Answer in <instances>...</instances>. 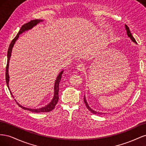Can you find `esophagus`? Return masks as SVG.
Wrapping results in <instances>:
<instances>
[{"label":"esophagus","instance_id":"obj_1","mask_svg":"<svg viewBox=\"0 0 146 146\" xmlns=\"http://www.w3.org/2000/svg\"><path fill=\"white\" fill-rule=\"evenodd\" d=\"M77 68L78 70H80V71H82V70H83L84 69H85V64H83V63H80L77 65Z\"/></svg>","mask_w":146,"mask_h":146}]
</instances>
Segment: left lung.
I'll return each mask as SVG.
<instances>
[{"instance_id":"obj_1","label":"left lung","mask_w":146,"mask_h":146,"mask_svg":"<svg viewBox=\"0 0 146 146\" xmlns=\"http://www.w3.org/2000/svg\"><path fill=\"white\" fill-rule=\"evenodd\" d=\"M125 25V29H126V30H127V35L128 36H129V37L131 39L132 41H133V42H135V43H136V40H135V39L133 38V36H132V35H131V32H130V29H129V27H128V26L127 25ZM84 102H85V105H86V108L88 109V110H89V111H90L92 113H93V114H103L104 113H100V112H97V111H94V110H92L90 107H89V105H88V103L86 102V99H85V97H84ZM105 114V113H104Z\"/></svg>"}]
</instances>
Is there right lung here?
Masks as SVG:
<instances>
[{
	"instance_id": "add662e5",
	"label": "right lung",
	"mask_w": 146,
	"mask_h": 146,
	"mask_svg": "<svg viewBox=\"0 0 146 146\" xmlns=\"http://www.w3.org/2000/svg\"><path fill=\"white\" fill-rule=\"evenodd\" d=\"M42 21V20L40 19H34V20H32L30 21L29 23H26L25 24H24L23 26H22L19 32H18V33L17 34V35L16 36V37L13 39L12 41L11 42L9 48H8V52H7V66H6V73H5V78H6V83L7 84V86L8 88V90H10V94H11L12 97L13 98V96L12 94V93L10 91L9 86H8V82H9V76H8V66H9V60L10 58V56L11 55V51H12V48L13 46H14L15 43L16 42V41L17 39V38H19V35L21 34L23 32H25V30H28L29 29H31L33 27H34L35 25H36L37 24H38L40 22ZM63 71H61L60 74L58 75V76L57 77L56 80H55V87H54V97L53 98L52 100L51 101V102L50 104H48L47 106L44 107H42L41 108H38V109H31V108H25L23 107V106L19 105L18 103L16 102V104L18 105L19 107L22 108H23L25 110H28V111H32V112H34V113H44V112H49L50 111H52V110H54L55 107V105H56L57 102L58 101V91H59V83L61 81V76H62V74H63ZM15 100L16 102V100L15 99Z\"/></svg>"
}]
</instances>
